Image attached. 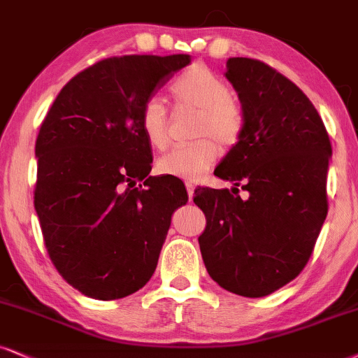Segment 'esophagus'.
I'll list each match as a JSON object with an SVG mask.
<instances>
[{"instance_id":"obj_1","label":"esophagus","mask_w":358,"mask_h":358,"mask_svg":"<svg viewBox=\"0 0 358 358\" xmlns=\"http://www.w3.org/2000/svg\"><path fill=\"white\" fill-rule=\"evenodd\" d=\"M186 189H187L189 199H192V196H194V184L192 182H186Z\"/></svg>"}]
</instances>
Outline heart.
<instances>
[{"instance_id":"obj_1","label":"heart","mask_w":358,"mask_h":358,"mask_svg":"<svg viewBox=\"0 0 358 358\" xmlns=\"http://www.w3.org/2000/svg\"><path fill=\"white\" fill-rule=\"evenodd\" d=\"M171 96L178 108L199 111L196 136L204 138L194 144L172 149L157 162L161 174L174 176L184 180L199 179L217 159V148H232L239 143L245 129L244 111L232 99L231 86L217 74L194 66L171 85ZM139 127L145 141L154 149H166L169 144V116L161 98L145 99L139 113Z\"/></svg>"}]
</instances>
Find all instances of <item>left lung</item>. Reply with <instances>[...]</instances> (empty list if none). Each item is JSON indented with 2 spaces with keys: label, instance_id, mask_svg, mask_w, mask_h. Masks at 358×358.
Segmentation results:
<instances>
[{
  "label": "left lung",
  "instance_id": "obj_1",
  "mask_svg": "<svg viewBox=\"0 0 358 358\" xmlns=\"http://www.w3.org/2000/svg\"><path fill=\"white\" fill-rule=\"evenodd\" d=\"M245 129L214 171L236 184L199 187L206 215L201 254L213 280L242 297H264L289 284L310 259L327 217L329 132L314 104L284 74L252 57H229Z\"/></svg>",
  "mask_w": 358,
  "mask_h": 358
}]
</instances>
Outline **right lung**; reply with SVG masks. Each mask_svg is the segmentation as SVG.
Masks as SVG:
<instances>
[{"mask_svg":"<svg viewBox=\"0 0 358 358\" xmlns=\"http://www.w3.org/2000/svg\"><path fill=\"white\" fill-rule=\"evenodd\" d=\"M189 55L113 56L61 90L36 138L34 209L52 266L79 292L114 301L156 271L171 215L187 202L178 178H152L139 113ZM136 180H144L135 187Z\"/></svg>","mask_w":358,"mask_h":358,"instance_id":"add662e5","label":"right lung"}]
</instances>
